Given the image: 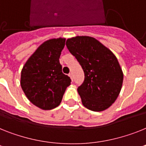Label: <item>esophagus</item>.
<instances>
[{
  "label": "esophagus",
  "mask_w": 146,
  "mask_h": 146,
  "mask_svg": "<svg viewBox=\"0 0 146 146\" xmlns=\"http://www.w3.org/2000/svg\"><path fill=\"white\" fill-rule=\"evenodd\" d=\"M68 76H69V77L70 78L71 80H73V73H69V75H68Z\"/></svg>",
  "instance_id": "1"
}]
</instances>
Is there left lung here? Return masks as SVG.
<instances>
[{
  "instance_id": "1",
  "label": "left lung",
  "mask_w": 146,
  "mask_h": 146,
  "mask_svg": "<svg viewBox=\"0 0 146 146\" xmlns=\"http://www.w3.org/2000/svg\"><path fill=\"white\" fill-rule=\"evenodd\" d=\"M66 46L84 70V80L77 89L82 105L93 111L111 107L123 82V72L116 56L90 36L68 38Z\"/></svg>"
}]
</instances>
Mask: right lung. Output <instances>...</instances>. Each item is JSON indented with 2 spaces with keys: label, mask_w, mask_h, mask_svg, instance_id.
Returning a JSON list of instances; mask_svg holds the SVG:
<instances>
[{
  "label": "right lung",
  "mask_w": 146,
  "mask_h": 146,
  "mask_svg": "<svg viewBox=\"0 0 146 146\" xmlns=\"http://www.w3.org/2000/svg\"><path fill=\"white\" fill-rule=\"evenodd\" d=\"M65 40L51 38L42 43L22 68V90L30 102L42 110L58 106L70 84V79L62 73L59 62Z\"/></svg>",
  "instance_id": "1"
}]
</instances>
